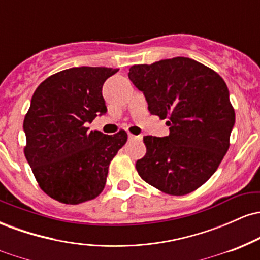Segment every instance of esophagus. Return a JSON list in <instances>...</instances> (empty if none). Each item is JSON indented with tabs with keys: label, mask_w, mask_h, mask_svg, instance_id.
<instances>
[{
	"label": "esophagus",
	"mask_w": 260,
	"mask_h": 260,
	"mask_svg": "<svg viewBox=\"0 0 260 260\" xmlns=\"http://www.w3.org/2000/svg\"><path fill=\"white\" fill-rule=\"evenodd\" d=\"M128 139L129 140H134V139H137V140H142V137H136V136H133V134H128Z\"/></svg>",
	"instance_id": "1"
}]
</instances>
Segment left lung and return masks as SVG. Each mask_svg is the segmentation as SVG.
<instances>
[{"instance_id": "obj_1", "label": "left lung", "mask_w": 260, "mask_h": 260, "mask_svg": "<svg viewBox=\"0 0 260 260\" xmlns=\"http://www.w3.org/2000/svg\"><path fill=\"white\" fill-rule=\"evenodd\" d=\"M128 78L144 94L148 110L168 118L170 134L144 137L147 154L136 168L147 183L171 196L204 184L228 153L235 111L223 79L188 57L134 64Z\"/></svg>"}]
</instances>
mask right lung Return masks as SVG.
<instances>
[{
	"mask_svg": "<svg viewBox=\"0 0 260 260\" xmlns=\"http://www.w3.org/2000/svg\"><path fill=\"white\" fill-rule=\"evenodd\" d=\"M118 70L73 67L45 79L32 95L23 129L24 154L41 189L64 204L103 192L109 165L127 133L106 136L86 124L106 113L103 85Z\"/></svg>",
	"mask_w": 260,
	"mask_h": 260,
	"instance_id": "add662e5",
	"label": "right lung"
}]
</instances>
